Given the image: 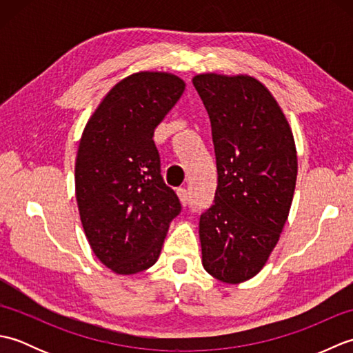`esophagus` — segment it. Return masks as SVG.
Instances as JSON below:
<instances>
[{"mask_svg": "<svg viewBox=\"0 0 353 353\" xmlns=\"http://www.w3.org/2000/svg\"><path fill=\"white\" fill-rule=\"evenodd\" d=\"M177 196L179 199H181V203L182 206H188L190 201H191V196H190V191L185 190V188H181L177 191Z\"/></svg>", "mask_w": 353, "mask_h": 353, "instance_id": "1", "label": "esophagus"}]
</instances>
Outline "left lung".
I'll use <instances>...</instances> for the list:
<instances>
[{
    "instance_id": "1",
    "label": "left lung",
    "mask_w": 353,
    "mask_h": 353,
    "mask_svg": "<svg viewBox=\"0 0 353 353\" xmlns=\"http://www.w3.org/2000/svg\"><path fill=\"white\" fill-rule=\"evenodd\" d=\"M208 110L215 148L214 205L201 214V264L215 279L256 276L287 223L297 179L292 130L268 88L247 74L192 77Z\"/></svg>"
}]
</instances>
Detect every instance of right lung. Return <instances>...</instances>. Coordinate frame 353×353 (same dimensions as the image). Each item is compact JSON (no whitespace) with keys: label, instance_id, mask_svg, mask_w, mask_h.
Returning a JSON list of instances; mask_svg holds the SVG:
<instances>
[{"label":"right lung","instance_id":"right-lung-1","mask_svg":"<svg viewBox=\"0 0 353 353\" xmlns=\"http://www.w3.org/2000/svg\"><path fill=\"white\" fill-rule=\"evenodd\" d=\"M185 86L171 72H133L110 88L81 133L74 172L81 226L95 256L117 274L152 267L181 212L161 176L153 133Z\"/></svg>","mask_w":353,"mask_h":353}]
</instances>
